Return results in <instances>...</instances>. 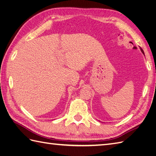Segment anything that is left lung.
I'll use <instances>...</instances> for the list:
<instances>
[{
	"label": "left lung",
	"mask_w": 156,
	"mask_h": 156,
	"mask_svg": "<svg viewBox=\"0 0 156 156\" xmlns=\"http://www.w3.org/2000/svg\"><path fill=\"white\" fill-rule=\"evenodd\" d=\"M140 50H141V51H142V53L144 55V51H143L142 49H140Z\"/></svg>",
	"instance_id": "1"
}]
</instances>
